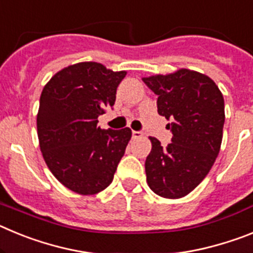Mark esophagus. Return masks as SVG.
Returning <instances> with one entry per match:
<instances>
[{
	"label": "esophagus",
	"mask_w": 253,
	"mask_h": 253,
	"mask_svg": "<svg viewBox=\"0 0 253 253\" xmlns=\"http://www.w3.org/2000/svg\"><path fill=\"white\" fill-rule=\"evenodd\" d=\"M131 137H133L134 139H138V138H142L143 137V133H142V131L133 130V131H131Z\"/></svg>",
	"instance_id": "esophagus-1"
}]
</instances>
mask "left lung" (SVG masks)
<instances>
[{
    "mask_svg": "<svg viewBox=\"0 0 253 253\" xmlns=\"http://www.w3.org/2000/svg\"><path fill=\"white\" fill-rule=\"evenodd\" d=\"M142 80L158 96V114L171 120L166 128L172 131L167 147L149 137L147 182L162 198H184L215 162L223 138L224 99L211 78L186 68Z\"/></svg>",
    "mask_w": 253,
    "mask_h": 253,
    "instance_id": "left-lung-1",
    "label": "left lung"
}]
</instances>
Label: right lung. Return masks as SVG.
<instances>
[{"instance_id": "obj_1", "label": "right lung", "mask_w": 253, "mask_h": 253, "mask_svg": "<svg viewBox=\"0 0 253 253\" xmlns=\"http://www.w3.org/2000/svg\"><path fill=\"white\" fill-rule=\"evenodd\" d=\"M126 72L82 62L55 73L44 86L37 116L40 151L60 184L93 195L111 184L129 140V128L104 130L97 125L113 107Z\"/></svg>"}]
</instances>
